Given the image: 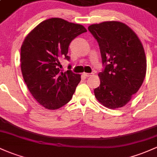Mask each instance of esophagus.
<instances>
[{
  "label": "esophagus",
  "instance_id": "obj_1",
  "mask_svg": "<svg viewBox=\"0 0 157 157\" xmlns=\"http://www.w3.org/2000/svg\"><path fill=\"white\" fill-rule=\"evenodd\" d=\"M94 75V73H86V72H84V75L86 77H90Z\"/></svg>",
  "mask_w": 157,
  "mask_h": 157
}]
</instances>
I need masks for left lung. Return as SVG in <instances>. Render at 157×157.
Returning <instances> with one entry per match:
<instances>
[{
  "label": "left lung",
  "instance_id": "8db88e82",
  "mask_svg": "<svg viewBox=\"0 0 157 157\" xmlns=\"http://www.w3.org/2000/svg\"><path fill=\"white\" fill-rule=\"evenodd\" d=\"M88 30L97 40L105 69L99 73L100 85L94 89L97 100L109 109L130 101L145 78L144 48L134 31L120 21L91 25Z\"/></svg>",
  "mask_w": 157,
  "mask_h": 157
}]
</instances>
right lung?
Masks as SVG:
<instances>
[{
  "label": "right lung",
  "instance_id": "1",
  "mask_svg": "<svg viewBox=\"0 0 157 157\" xmlns=\"http://www.w3.org/2000/svg\"><path fill=\"white\" fill-rule=\"evenodd\" d=\"M87 32L84 26L59 18L40 23L27 35L21 47V70L33 98L50 110L70 102L81 81L72 70L62 72L60 60L67 55L72 40Z\"/></svg>",
  "mask_w": 157,
  "mask_h": 157
}]
</instances>
